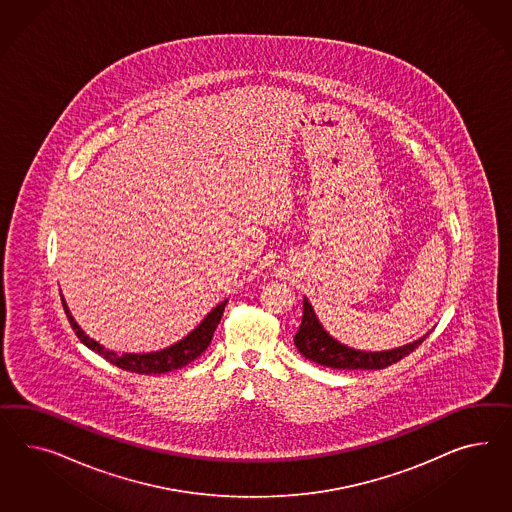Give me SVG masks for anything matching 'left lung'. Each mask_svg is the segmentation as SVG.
<instances>
[{"mask_svg":"<svg viewBox=\"0 0 512 512\" xmlns=\"http://www.w3.org/2000/svg\"><path fill=\"white\" fill-rule=\"evenodd\" d=\"M425 339L427 335H423L421 339H417L410 345L399 346L393 350H382V352H365V350L341 345L322 328L313 307L307 302V298H304V315H302V324L294 335V345L300 350L305 360L315 361L324 367L348 369V371L350 369L374 371V369H386L387 365H393L402 360L404 356L414 352Z\"/></svg>","mask_w":512,"mask_h":512,"instance_id":"obj_1","label":"left lung"}]
</instances>
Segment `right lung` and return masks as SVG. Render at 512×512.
<instances>
[{"label":"right lung","mask_w":512,"mask_h":512,"mask_svg":"<svg viewBox=\"0 0 512 512\" xmlns=\"http://www.w3.org/2000/svg\"><path fill=\"white\" fill-rule=\"evenodd\" d=\"M61 302H63V309L67 313L72 330L76 332L83 345L100 354L104 360L110 361L111 365H117L119 369L138 374L169 373V371H175V369L188 365L190 361L197 360L210 345L212 335L220 324L223 309L227 305V300L221 302L220 305H216L207 317L203 318V322L195 328L194 332L188 333L184 339H180L179 343L167 346L164 350L149 352V354H117L113 350L98 345L97 341L91 339L89 335H85V332L70 315L69 307L65 304L63 296H61Z\"/></svg>","instance_id":"add662e5"}]
</instances>
